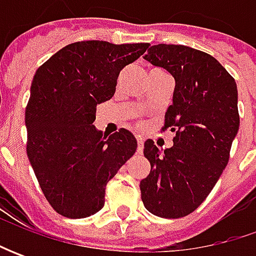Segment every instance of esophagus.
<instances>
[{
	"instance_id": "esophagus-1",
	"label": "esophagus",
	"mask_w": 256,
	"mask_h": 256,
	"mask_svg": "<svg viewBox=\"0 0 256 256\" xmlns=\"http://www.w3.org/2000/svg\"><path fill=\"white\" fill-rule=\"evenodd\" d=\"M136 141H138V154H142L144 140L142 138H136Z\"/></svg>"
}]
</instances>
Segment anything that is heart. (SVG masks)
Returning a JSON list of instances; mask_svg holds the SVG:
<instances>
[{"mask_svg": "<svg viewBox=\"0 0 256 256\" xmlns=\"http://www.w3.org/2000/svg\"><path fill=\"white\" fill-rule=\"evenodd\" d=\"M138 126H142V122H138Z\"/></svg>", "mask_w": 256, "mask_h": 256, "instance_id": "1", "label": "heart"}]
</instances>
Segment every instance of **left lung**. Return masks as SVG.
Instances as JSON below:
<instances>
[{"instance_id": "8db88e82", "label": "left lung", "mask_w": 256, "mask_h": 256, "mask_svg": "<svg viewBox=\"0 0 256 256\" xmlns=\"http://www.w3.org/2000/svg\"><path fill=\"white\" fill-rule=\"evenodd\" d=\"M144 60L175 78L162 126L175 136L164 151L152 140L144 144L151 172L140 184L141 200L156 216L182 218L205 201L230 161L240 128L236 82L214 56L185 45H152Z\"/></svg>"}]
</instances>
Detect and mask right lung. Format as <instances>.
Wrapping results in <instances>:
<instances>
[{"instance_id":"1","label":"right lung","mask_w":256,"mask_h":256,"mask_svg":"<svg viewBox=\"0 0 256 256\" xmlns=\"http://www.w3.org/2000/svg\"><path fill=\"white\" fill-rule=\"evenodd\" d=\"M150 44L80 41L41 65L25 108L26 155L46 201L66 218L101 211L105 188L136 151V140L121 128L96 131V105L111 100L118 75Z\"/></svg>"}]
</instances>
